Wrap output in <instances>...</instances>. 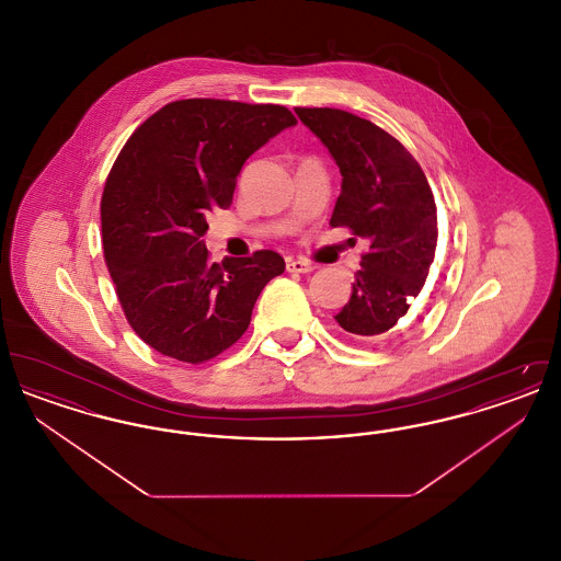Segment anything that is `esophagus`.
Segmentation results:
<instances>
[{
	"label": "esophagus",
	"mask_w": 561,
	"mask_h": 561,
	"mask_svg": "<svg viewBox=\"0 0 561 561\" xmlns=\"http://www.w3.org/2000/svg\"><path fill=\"white\" fill-rule=\"evenodd\" d=\"M286 268H288V273H309L316 267L309 261H302V259H288Z\"/></svg>",
	"instance_id": "1"
}]
</instances>
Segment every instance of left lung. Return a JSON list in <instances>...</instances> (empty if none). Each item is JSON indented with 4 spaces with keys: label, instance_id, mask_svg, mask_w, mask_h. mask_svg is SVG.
<instances>
[{
    "label": "left lung",
    "instance_id": "left-lung-1",
    "mask_svg": "<svg viewBox=\"0 0 561 561\" xmlns=\"http://www.w3.org/2000/svg\"><path fill=\"white\" fill-rule=\"evenodd\" d=\"M343 174L330 218L368 241L339 330L374 343L403 320L421 294L437 248V208L427 176L398 138L343 108L296 107Z\"/></svg>",
    "mask_w": 561,
    "mask_h": 561
}]
</instances>
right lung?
<instances>
[{
	"label": "right lung",
	"instance_id": "obj_1",
	"mask_svg": "<svg viewBox=\"0 0 561 561\" xmlns=\"http://www.w3.org/2000/svg\"><path fill=\"white\" fill-rule=\"evenodd\" d=\"M296 124L282 105L185 99L126 140L108 172L103 250L134 332L161 355L204 364L236 345L286 263L273 250L210 263L206 216L229 208L243 161Z\"/></svg>",
	"mask_w": 561,
	"mask_h": 561
}]
</instances>
